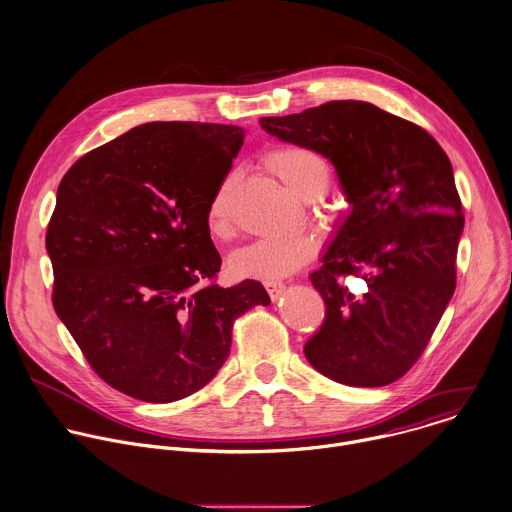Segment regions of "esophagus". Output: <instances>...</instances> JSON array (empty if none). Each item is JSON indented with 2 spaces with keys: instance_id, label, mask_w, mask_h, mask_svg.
I'll return each instance as SVG.
<instances>
[{
  "instance_id": "34e87169",
  "label": "esophagus",
  "mask_w": 512,
  "mask_h": 512,
  "mask_svg": "<svg viewBox=\"0 0 512 512\" xmlns=\"http://www.w3.org/2000/svg\"><path fill=\"white\" fill-rule=\"evenodd\" d=\"M265 289H267L269 297H271L273 301H277V299L283 295V291H285V285H283L281 281H265Z\"/></svg>"
}]
</instances>
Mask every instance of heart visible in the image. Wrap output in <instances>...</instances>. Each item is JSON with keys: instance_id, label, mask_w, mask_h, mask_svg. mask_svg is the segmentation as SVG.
Masks as SVG:
<instances>
[{"instance_id": "obj_1", "label": "heart", "mask_w": 512, "mask_h": 512, "mask_svg": "<svg viewBox=\"0 0 512 512\" xmlns=\"http://www.w3.org/2000/svg\"><path fill=\"white\" fill-rule=\"evenodd\" d=\"M263 163L301 199L321 197L333 177L329 161L317 149L303 143L277 145L263 155ZM207 229L219 239L231 233L229 181L221 183L209 199ZM313 255L315 241L307 235L259 239L235 251L229 259V269L237 277L277 281L299 271Z\"/></svg>"}]
</instances>
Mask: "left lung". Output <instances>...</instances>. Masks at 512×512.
Returning <instances> with one entry per match:
<instances>
[{
    "label": "left lung",
    "mask_w": 512,
    "mask_h": 512,
    "mask_svg": "<svg viewBox=\"0 0 512 512\" xmlns=\"http://www.w3.org/2000/svg\"><path fill=\"white\" fill-rule=\"evenodd\" d=\"M261 127L329 157L353 205L311 273L327 313L309 363L349 387L401 379L427 349L457 287L465 225L453 167L421 125L367 101H327ZM359 276L365 294L344 279Z\"/></svg>",
    "instance_id": "1"
}]
</instances>
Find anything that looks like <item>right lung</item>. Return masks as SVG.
Wrapping results in <instances>:
<instances>
[{
    "instance_id": "obj_1",
    "label": "right lung",
    "mask_w": 512,
    "mask_h": 512,
    "mask_svg": "<svg viewBox=\"0 0 512 512\" xmlns=\"http://www.w3.org/2000/svg\"><path fill=\"white\" fill-rule=\"evenodd\" d=\"M245 139L239 125L155 121L79 157L45 233L53 309L113 389L173 403L225 363L259 281L219 287L207 205Z\"/></svg>"
}]
</instances>
